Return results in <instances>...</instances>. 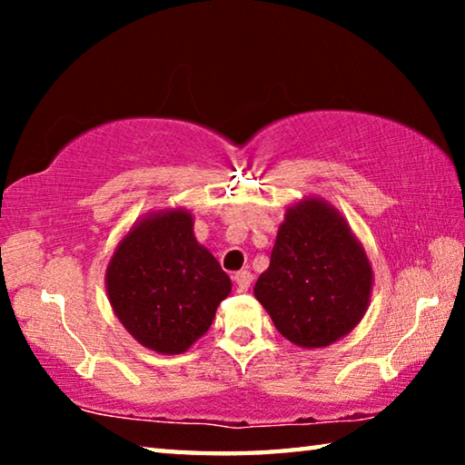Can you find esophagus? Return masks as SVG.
I'll return each instance as SVG.
<instances>
[{"label": "esophagus", "instance_id": "34e87169", "mask_svg": "<svg viewBox=\"0 0 465 465\" xmlns=\"http://www.w3.org/2000/svg\"><path fill=\"white\" fill-rule=\"evenodd\" d=\"M233 281H235V285H238V291H248L250 282H252V274H250V271H238L233 274Z\"/></svg>", "mask_w": 465, "mask_h": 465}]
</instances>
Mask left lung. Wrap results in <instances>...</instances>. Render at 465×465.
Instances as JSON below:
<instances>
[{
    "label": "left lung",
    "instance_id": "8db88e82",
    "mask_svg": "<svg viewBox=\"0 0 465 465\" xmlns=\"http://www.w3.org/2000/svg\"><path fill=\"white\" fill-rule=\"evenodd\" d=\"M371 289V262L341 211L312 194L289 204L254 285L274 328L302 349H324L359 326Z\"/></svg>",
    "mask_w": 465,
    "mask_h": 465
}]
</instances>
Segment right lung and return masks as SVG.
I'll list each match as a JSON object with an SVG mask.
<instances>
[{"label": "right lung", "mask_w": 465, "mask_h": 465, "mask_svg": "<svg viewBox=\"0 0 465 465\" xmlns=\"http://www.w3.org/2000/svg\"><path fill=\"white\" fill-rule=\"evenodd\" d=\"M104 285L123 328L160 355L191 349L232 293V279L196 242L194 217L184 207L137 219L110 256Z\"/></svg>", "instance_id": "right-lung-1"}]
</instances>
